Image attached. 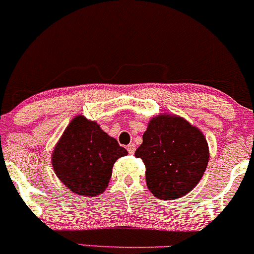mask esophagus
Here are the masks:
<instances>
[{
	"mask_svg": "<svg viewBox=\"0 0 254 254\" xmlns=\"http://www.w3.org/2000/svg\"><path fill=\"white\" fill-rule=\"evenodd\" d=\"M127 150H128V152H129V154H134L135 145H134V144H129V145L127 146Z\"/></svg>",
	"mask_w": 254,
	"mask_h": 254,
	"instance_id": "esophagus-1",
	"label": "esophagus"
}]
</instances>
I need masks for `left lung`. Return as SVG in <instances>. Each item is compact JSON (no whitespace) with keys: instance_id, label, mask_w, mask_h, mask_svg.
Wrapping results in <instances>:
<instances>
[{"instance_id":"1","label":"left lung","mask_w":254,"mask_h":254,"mask_svg":"<svg viewBox=\"0 0 254 254\" xmlns=\"http://www.w3.org/2000/svg\"><path fill=\"white\" fill-rule=\"evenodd\" d=\"M135 157L145 165L150 192L161 200H174L201 181L209 148L200 128L178 115L160 114L149 121Z\"/></svg>"}]
</instances>
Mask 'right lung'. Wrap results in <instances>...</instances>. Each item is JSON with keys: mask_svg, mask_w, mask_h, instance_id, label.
<instances>
[{"mask_svg": "<svg viewBox=\"0 0 254 254\" xmlns=\"http://www.w3.org/2000/svg\"><path fill=\"white\" fill-rule=\"evenodd\" d=\"M128 151L95 121L77 115L52 151L54 173L76 195L94 196L106 190L114 163Z\"/></svg>", "mask_w": 254, "mask_h": 254, "instance_id": "1", "label": "right lung"}]
</instances>
